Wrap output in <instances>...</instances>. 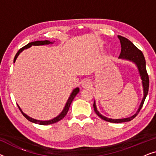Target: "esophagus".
Listing matches in <instances>:
<instances>
[{"label":"esophagus","instance_id":"obj_1","mask_svg":"<svg viewBox=\"0 0 156 156\" xmlns=\"http://www.w3.org/2000/svg\"><path fill=\"white\" fill-rule=\"evenodd\" d=\"M91 86V83L90 82V80H85L82 82V88H89V87H90Z\"/></svg>","mask_w":156,"mask_h":156}]
</instances>
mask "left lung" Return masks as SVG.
<instances>
[{"label":"left lung","mask_w":156,"mask_h":156,"mask_svg":"<svg viewBox=\"0 0 156 156\" xmlns=\"http://www.w3.org/2000/svg\"><path fill=\"white\" fill-rule=\"evenodd\" d=\"M118 38L120 40L121 46V51L119 55V58L121 59H125V60H128L129 62H133L138 68V72H139L140 79L142 80V86H143V90H144V97H143L142 101L140 102L139 107H138L137 112L136 114H134L133 116L128 117V118L124 119H110L107 118V117L103 116L100 114L99 111L97 110V106H96V102L94 101L93 104L94 109L96 114L99 116L100 118L106 121H108L111 123H123V122H127V121H131L135 117L137 116L138 113H139L140 110L141 109L143 104H144L145 99L148 95V88H149V78L148 73L146 71V59L144 56V54L140 50L136 48L132 42L122 36L118 35Z\"/></svg>","instance_id":"left-lung-1"}]
</instances>
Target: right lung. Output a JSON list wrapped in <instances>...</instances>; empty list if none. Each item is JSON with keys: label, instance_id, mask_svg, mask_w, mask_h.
Listing matches in <instances>:
<instances>
[{"label": "right lung", "instance_id": "right-lung-1", "mask_svg": "<svg viewBox=\"0 0 156 156\" xmlns=\"http://www.w3.org/2000/svg\"><path fill=\"white\" fill-rule=\"evenodd\" d=\"M54 43V42H50V40H37V41H35V42H30L26 45L20 49V50H18V52L16 53V56L14 57V60H13V63L16 62V59L18 58V55L20 54L21 52H23V50H25V49H27V48H30V47L32 46H40V45H44V44H53ZM80 92V89H79V87H76L75 89H73V91H72L71 94H70L69 99H68L67 103H66L65 107H64L63 110L62 111V112L59 114L58 116H57L56 117H55V118H53L52 119H50V120H48V121H41V120H37V119H33L31 118V117H30L29 116H27V114H25L24 112H23L22 109H21L20 106H19L18 104H17L18 106L19 109L22 113L23 116H24L25 118H26L27 120L31 121V122L33 123H37V124H40V125H49V124H52V123H57L59 121H60L61 119H62L64 117L66 116V114H67L68 111H69V108L70 105H71L72 104V101H73L74 98L76 97V95L77 94Z\"/></svg>", "mask_w": 156, "mask_h": 156}]
</instances>
